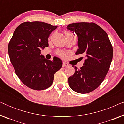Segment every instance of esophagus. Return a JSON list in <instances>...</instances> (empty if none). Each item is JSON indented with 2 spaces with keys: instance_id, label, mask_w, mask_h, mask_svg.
<instances>
[{
  "instance_id": "obj_1",
  "label": "esophagus",
  "mask_w": 124,
  "mask_h": 124,
  "mask_svg": "<svg viewBox=\"0 0 124 124\" xmlns=\"http://www.w3.org/2000/svg\"><path fill=\"white\" fill-rule=\"evenodd\" d=\"M69 66V64H68V63H67V62H63V63H62V67L63 68H65V67H68Z\"/></svg>"
}]
</instances>
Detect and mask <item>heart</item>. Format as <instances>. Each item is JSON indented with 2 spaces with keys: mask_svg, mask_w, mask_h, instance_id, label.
Listing matches in <instances>:
<instances>
[{
  "mask_svg": "<svg viewBox=\"0 0 124 124\" xmlns=\"http://www.w3.org/2000/svg\"><path fill=\"white\" fill-rule=\"evenodd\" d=\"M65 35L67 38H68V37H74V35L73 34L72 32L69 31H65ZM57 55L60 56L62 57H64L65 56V53L64 52L62 51H59L57 52Z\"/></svg>",
  "mask_w": 124,
  "mask_h": 124,
  "instance_id": "1",
  "label": "heart"
}]
</instances>
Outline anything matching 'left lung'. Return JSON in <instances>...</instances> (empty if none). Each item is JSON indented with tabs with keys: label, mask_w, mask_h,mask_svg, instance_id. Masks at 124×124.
<instances>
[{
	"label": "left lung",
	"mask_w": 124,
	"mask_h": 124,
	"mask_svg": "<svg viewBox=\"0 0 124 124\" xmlns=\"http://www.w3.org/2000/svg\"><path fill=\"white\" fill-rule=\"evenodd\" d=\"M78 36V49L76 55L84 54L86 59L84 66L75 69L68 78L73 90L80 94L94 91L104 81L113 57V47L107 34L94 23H76L67 26Z\"/></svg>",
	"instance_id": "obj_1"
}]
</instances>
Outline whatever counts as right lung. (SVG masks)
<instances>
[{"mask_svg":"<svg viewBox=\"0 0 124 124\" xmlns=\"http://www.w3.org/2000/svg\"><path fill=\"white\" fill-rule=\"evenodd\" d=\"M57 28L44 22H24L15 29L8 44L16 74L30 89L43 90L50 87L54 74L62 67L60 59L51 61L40 55V50L48 46V37Z\"/></svg>","mask_w":124,"mask_h":124,"instance_id":"add662e5","label":"right lung"}]
</instances>
